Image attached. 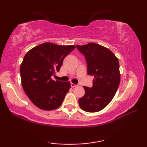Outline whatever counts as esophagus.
<instances>
[{
	"mask_svg": "<svg viewBox=\"0 0 147 147\" xmlns=\"http://www.w3.org/2000/svg\"><path fill=\"white\" fill-rule=\"evenodd\" d=\"M71 86L72 88H74V87H76V86H77V85H76V84H75L72 83V82H71Z\"/></svg>",
	"mask_w": 147,
	"mask_h": 147,
	"instance_id": "1",
	"label": "esophagus"
}]
</instances>
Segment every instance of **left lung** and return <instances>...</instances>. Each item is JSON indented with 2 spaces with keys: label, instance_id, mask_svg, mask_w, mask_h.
<instances>
[{
  "label": "left lung",
  "instance_id": "8db88e82",
  "mask_svg": "<svg viewBox=\"0 0 147 147\" xmlns=\"http://www.w3.org/2000/svg\"><path fill=\"white\" fill-rule=\"evenodd\" d=\"M76 47L86 58L88 74L94 76L92 87L84 86L85 95L78 100L79 105L86 112L100 111L111 102L119 86V61L110 50L98 44Z\"/></svg>",
  "mask_w": 147,
  "mask_h": 147
}]
</instances>
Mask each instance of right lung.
Wrapping results in <instances>:
<instances>
[{"mask_svg": "<svg viewBox=\"0 0 147 147\" xmlns=\"http://www.w3.org/2000/svg\"><path fill=\"white\" fill-rule=\"evenodd\" d=\"M75 47L45 43L33 48L24 57L20 67L22 86L40 109L52 110L61 105L70 82L54 81L51 76L59 71L64 58Z\"/></svg>", "mask_w": 147, "mask_h": 147, "instance_id": "obj_1", "label": "right lung"}]
</instances>
